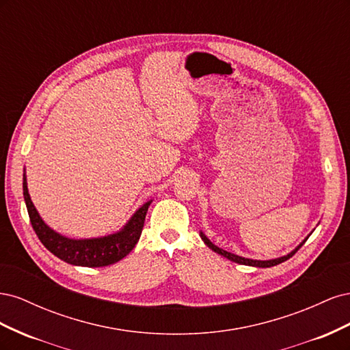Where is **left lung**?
<instances>
[{"instance_id":"1","label":"left lung","mask_w":350,"mask_h":350,"mask_svg":"<svg viewBox=\"0 0 350 350\" xmlns=\"http://www.w3.org/2000/svg\"><path fill=\"white\" fill-rule=\"evenodd\" d=\"M311 234H312V232H311ZM311 234H310V235H311ZM310 235L306 237V238L299 243L298 247H295L291 252L286 254V256H282V257H278V258H271V260H252V258L241 257V256H237V254H232V252H229V251H225V250L219 248L217 245H215V243L211 242V241L206 237V234H204L203 230H200V237H201V239H203V242L206 243V245H207L211 251H215V252L220 254V256H224L225 258H228V260H230V261L238 262V264H242V266H251V267H260V269H267V267L278 266V264H280V262H283V261H286V260H289V258L293 256V254L304 245L305 241L310 238Z\"/></svg>"}]
</instances>
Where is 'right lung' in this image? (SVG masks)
Returning a JSON list of instances; mask_svg holds the SVG:
<instances>
[{
	"instance_id": "obj_1",
	"label": "right lung",
	"mask_w": 350,
	"mask_h": 350,
	"mask_svg": "<svg viewBox=\"0 0 350 350\" xmlns=\"http://www.w3.org/2000/svg\"><path fill=\"white\" fill-rule=\"evenodd\" d=\"M23 196L27 213L38 238L59 260L80 267H105L122 260L139 242L144 226L146 213L153 200L137 208L129 221L113 234L98 238H68L48 226L40 217L27 188L26 169H23Z\"/></svg>"
}]
</instances>
